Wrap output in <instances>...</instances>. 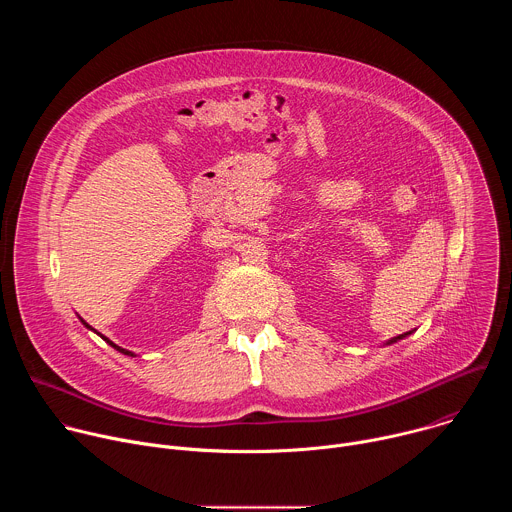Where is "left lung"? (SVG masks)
<instances>
[{"instance_id":"obj_1","label":"left lung","mask_w":512,"mask_h":512,"mask_svg":"<svg viewBox=\"0 0 512 512\" xmlns=\"http://www.w3.org/2000/svg\"><path fill=\"white\" fill-rule=\"evenodd\" d=\"M403 336H405V334H401V336H397V338H393V340H391V342H395V340H399V338H403Z\"/></svg>"}]
</instances>
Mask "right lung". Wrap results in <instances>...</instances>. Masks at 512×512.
<instances>
[{"mask_svg":"<svg viewBox=\"0 0 512 512\" xmlns=\"http://www.w3.org/2000/svg\"><path fill=\"white\" fill-rule=\"evenodd\" d=\"M83 324H85V326H87V328H91V326H89V324H87V322H83ZM105 340H107V338H105ZM107 342H109V344H111V346H113V348H117V350H119V352H123V354H131V356H133V352H129V350H125V348H121V346H117V344H113V342H111V340H107Z\"/></svg>","mask_w":512,"mask_h":512,"instance_id":"right-lung-1","label":"right lung"}]
</instances>
